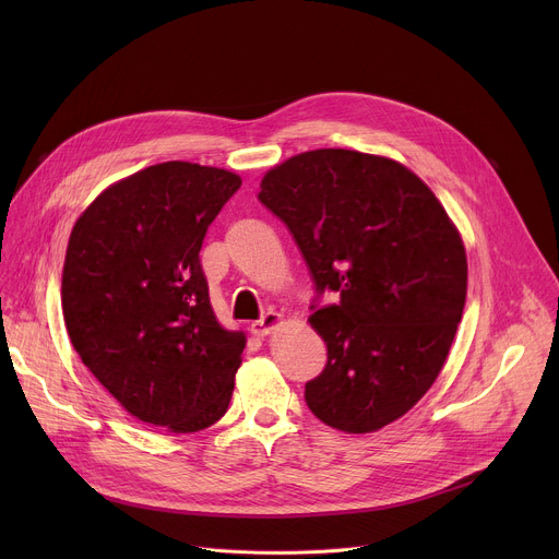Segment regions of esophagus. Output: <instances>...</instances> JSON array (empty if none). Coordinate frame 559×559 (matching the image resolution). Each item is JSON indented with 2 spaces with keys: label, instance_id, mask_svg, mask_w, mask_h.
Segmentation results:
<instances>
[{
  "label": "esophagus",
  "instance_id": "34e87169",
  "mask_svg": "<svg viewBox=\"0 0 559 559\" xmlns=\"http://www.w3.org/2000/svg\"><path fill=\"white\" fill-rule=\"evenodd\" d=\"M281 321H283V316L278 313V311H265L259 321L252 325V332L257 334V336H267L272 330H276L278 325H281Z\"/></svg>",
  "mask_w": 559,
  "mask_h": 559
}]
</instances>
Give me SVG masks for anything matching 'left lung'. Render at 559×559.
<instances>
[{
  "mask_svg": "<svg viewBox=\"0 0 559 559\" xmlns=\"http://www.w3.org/2000/svg\"><path fill=\"white\" fill-rule=\"evenodd\" d=\"M259 201L292 231L328 365L305 384L325 425L369 433L405 416L438 378L466 298L462 238L436 194L384 156L325 147L287 158ZM332 290L337 302L321 306Z\"/></svg>",
  "mask_w": 559,
  "mask_h": 559,
  "instance_id": "obj_1",
  "label": "left lung"
}]
</instances>
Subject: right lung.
Here are the masks:
<instances>
[{"label":"right lung","mask_w":559,"mask_h":559,"mask_svg":"<svg viewBox=\"0 0 559 559\" xmlns=\"http://www.w3.org/2000/svg\"><path fill=\"white\" fill-rule=\"evenodd\" d=\"M238 188L221 168L158 164L110 186L72 227L70 343L141 423L194 433L227 412L246 336L218 325L199 252Z\"/></svg>","instance_id":"right-lung-1"}]
</instances>
